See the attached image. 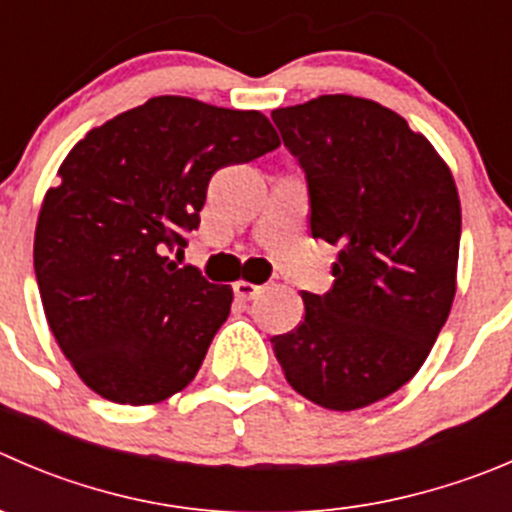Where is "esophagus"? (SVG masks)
Instances as JSON below:
<instances>
[{"instance_id": "esophagus-1", "label": "esophagus", "mask_w": 512, "mask_h": 512, "mask_svg": "<svg viewBox=\"0 0 512 512\" xmlns=\"http://www.w3.org/2000/svg\"><path fill=\"white\" fill-rule=\"evenodd\" d=\"M232 290H235V297L237 300H252V297H257L262 292L260 285H252V282L247 280H240L232 285Z\"/></svg>"}]
</instances>
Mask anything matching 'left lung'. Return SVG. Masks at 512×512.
Listing matches in <instances>:
<instances>
[{
  "label": "left lung",
  "instance_id": "8db88e82",
  "mask_svg": "<svg viewBox=\"0 0 512 512\" xmlns=\"http://www.w3.org/2000/svg\"><path fill=\"white\" fill-rule=\"evenodd\" d=\"M272 122L305 172L312 237L340 250L330 290L302 292L305 320L272 350L302 398L365 408L420 370L448 320L458 190L433 145L372 99L322 94Z\"/></svg>",
  "mask_w": 512,
  "mask_h": 512
}]
</instances>
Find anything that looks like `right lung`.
<instances>
[{
	"label": "right lung",
	"mask_w": 512,
	"mask_h": 512,
	"mask_svg": "<svg viewBox=\"0 0 512 512\" xmlns=\"http://www.w3.org/2000/svg\"><path fill=\"white\" fill-rule=\"evenodd\" d=\"M280 147L260 112L152 97L87 132L34 232L44 315L84 385L150 405L195 380L230 315V285L170 252L200 227L210 177Z\"/></svg>",
	"instance_id": "1"
}]
</instances>
